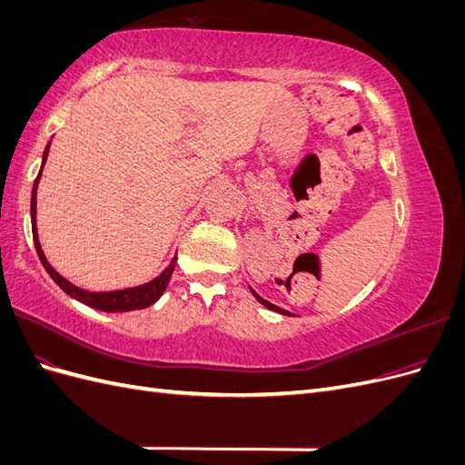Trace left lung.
Here are the masks:
<instances>
[{"instance_id":"left-lung-1","label":"left lung","mask_w":465,"mask_h":465,"mask_svg":"<svg viewBox=\"0 0 465 465\" xmlns=\"http://www.w3.org/2000/svg\"><path fill=\"white\" fill-rule=\"evenodd\" d=\"M250 291H252V294H254V297L258 299V302H260V304H263L265 308H270V311H273V312H279V314H283V316H291V312L283 311V308H279V306H275V304H272V302H267L265 299H262L260 294H258L254 289H250Z\"/></svg>"}]
</instances>
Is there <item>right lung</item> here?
Returning a JSON list of instances; mask_svg holds the SVG:
<instances>
[{"instance_id":"add662e5","label":"right lung","mask_w":465,"mask_h":465,"mask_svg":"<svg viewBox=\"0 0 465 465\" xmlns=\"http://www.w3.org/2000/svg\"><path fill=\"white\" fill-rule=\"evenodd\" d=\"M48 151H50V143L46 145L45 153H42V164H40L38 176H36L35 184H33L31 223H33V238H35L36 254H38L42 265H45V270L48 272V275L54 279V283L58 285L64 292H67L72 299H75L83 304H87L91 308H96V311H103V312L142 311V308H147V306L157 302L163 297L168 281H171V275L174 272L176 254L171 260V263H168L157 277L147 281V283L135 285V287H125V289H116V291H87V289H81V287L74 285L72 281H67L64 275H60L50 265V262L45 256V252H42V246H40V241H38V231H36V190H38V182H40V176H42V168H45V164H46Z\"/></svg>"}]
</instances>
